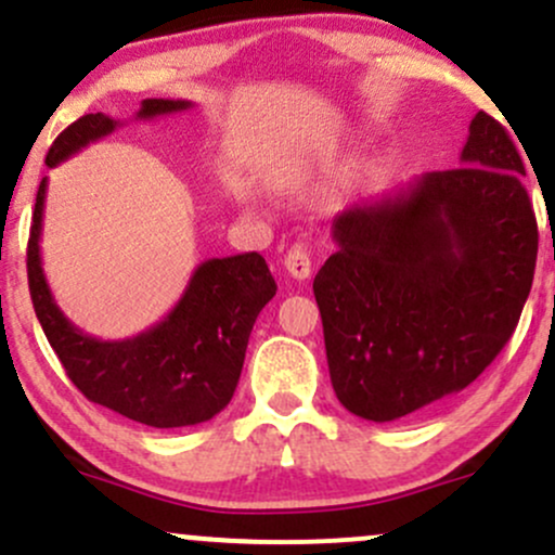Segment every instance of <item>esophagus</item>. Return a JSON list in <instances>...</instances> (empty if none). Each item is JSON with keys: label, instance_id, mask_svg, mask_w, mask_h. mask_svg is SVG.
Masks as SVG:
<instances>
[{"label": "esophagus", "instance_id": "34e87169", "mask_svg": "<svg viewBox=\"0 0 555 555\" xmlns=\"http://www.w3.org/2000/svg\"><path fill=\"white\" fill-rule=\"evenodd\" d=\"M284 269L289 271V276L299 279V282H302V279H308L310 271H313V260H310V253L305 250L302 245L289 247V253L284 256Z\"/></svg>", "mask_w": 555, "mask_h": 555}]
</instances>
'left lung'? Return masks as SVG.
<instances>
[{
  "instance_id": "obj_1",
  "label": "left lung",
  "mask_w": 555,
  "mask_h": 555,
  "mask_svg": "<svg viewBox=\"0 0 555 555\" xmlns=\"http://www.w3.org/2000/svg\"><path fill=\"white\" fill-rule=\"evenodd\" d=\"M506 127L469 122L460 167L349 206L315 273L331 386L391 423L454 397L512 339L530 295L538 221Z\"/></svg>"
}]
</instances>
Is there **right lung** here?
Segmentation results:
<instances>
[{"mask_svg": "<svg viewBox=\"0 0 555 555\" xmlns=\"http://www.w3.org/2000/svg\"><path fill=\"white\" fill-rule=\"evenodd\" d=\"M190 101L145 99L138 117L190 109ZM117 119L86 114L60 132L47 154L56 167L93 140L109 135ZM47 177L38 184L28 237V286L38 323L82 397L151 428L206 423L229 404L237 388L253 323L276 295L269 266L258 253L211 258L190 276L175 310L143 334L101 341L82 334L56 308L41 269V221Z\"/></svg>", "mask_w": 555, "mask_h": 555, "instance_id": "right-lung-1", "label": "right lung"}]
</instances>
